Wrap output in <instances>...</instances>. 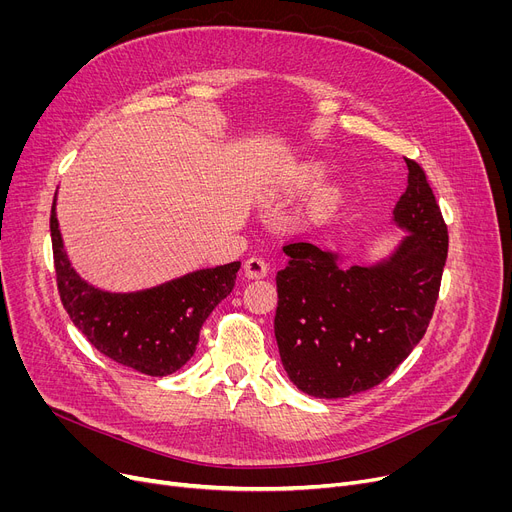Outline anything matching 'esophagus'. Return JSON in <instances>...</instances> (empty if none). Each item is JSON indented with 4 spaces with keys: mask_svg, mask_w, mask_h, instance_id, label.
Returning <instances> with one entry per match:
<instances>
[{
    "mask_svg": "<svg viewBox=\"0 0 512 512\" xmlns=\"http://www.w3.org/2000/svg\"><path fill=\"white\" fill-rule=\"evenodd\" d=\"M267 272H270V265H267V261L263 257H251V259L245 261V274H247V278H251V280L265 278Z\"/></svg>",
    "mask_w": 512,
    "mask_h": 512,
    "instance_id": "1",
    "label": "esophagus"
}]
</instances>
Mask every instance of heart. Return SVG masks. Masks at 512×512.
I'll return each mask as SVG.
<instances>
[{"mask_svg":"<svg viewBox=\"0 0 512 512\" xmlns=\"http://www.w3.org/2000/svg\"><path fill=\"white\" fill-rule=\"evenodd\" d=\"M328 172H330V168L326 161H319V159L305 161V164H299L297 168H292V172L278 186V193H292V191H305V188H313L328 176ZM336 197H338V193L330 188V191L321 195L319 203L330 205L336 201Z\"/></svg>","mask_w":512,"mask_h":512,"instance_id":"1","label":"heart"}]
</instances>
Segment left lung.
Returning a JSON list of instances; mask_svg holds the SVG:
<instances>
[{
  "mask_svg": "<svg viewBox=\"0 0 512 512\" xmlns=\"http://www.w3.org/2000/svg\"><path fill=\"white\" fill-rule=\"evenodd\" d=\"M407 168L392 222L409 234L388 259L346 265L311 242L284 247L274 332L290 382L309 396L346 398L378 386L434 315L448 230L423 168L413 159Z\"/></svg>",
  "mask_w": 512,
  "mask_h": 512,
  "instance_id": "left-lung-1",
  "label": "left lung"
}]
</instances>
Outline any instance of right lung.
<instances>
[{"label": "right lung", "instance_id": "1", "mask_svg": "<svg viewBox=\"0 0 512 512\" xmlns=\"http://www.w3.org/2000/svg\"><path fill=\"white\" fill-rule=\"evenodd\" d=\"M58 290L72 324L101 355L153 378L178 371L197 351L199 330L234 288L240 261L197 270L137 292H107L80 278L64 249L51 205Z\"/></svg>", "mask_w": 512, "mask_h": 512}]
</instances>
